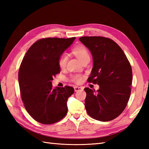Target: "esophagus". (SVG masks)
I'll list each match as a JSON object with an SVG mask.
<instances>
[{
  "instance_id": "obj_1",
  "label": "esophagus",
  "mask_w": 149,
  "mask_h": 149,
  "mask_svg": "<svg viewBox=\"0 0 149 149\" xmlns=\"http://www.w3.org/2000/svg\"><path fill=\"white\" fill-rule=\"evenodd\" d=\"M83 90V87H80V86H75L74 87V90L75 91H82Z\"/></svg>"
}]
</instances>
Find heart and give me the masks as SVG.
I'll use <instances>...</instances> for the list:
<instances>
[{
  "mask_svg": "<svg viewBox=\"0 0 149 149\" xmlns=\"http://www.w3.org/2000/svg\"><path fill=\"white\" fill-rule=\"evenodd\" d=\"M73 53L74 54L75 56L80 60L81 61H83V60L87 58H90V55L88 53V50L83 47H78L76 48L73 49ZM68 56L66 53H63L62 54L59 56L58 59V64L61 68L65 67L66 62H67ZM71 81L74 82L75 83H80L81 81V77L79 75H74L71 77Z\"/></svg>",
  "mask_w": 149,
  "mask_h": 149,
  "instance_id": "1",
  "label": "heart"
}]
</instances>
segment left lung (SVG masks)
Here are the masks:
<instances>
[{"label":"left lung","mask_w":149,"mask_h":149,"mask_svg":"<svg viewBox=\"0 0 149 149\" xmlns=\"http://www.w3.org/2000/svg\"><path fill=\"white\" fill-rule=\"evenodd\" d=\"M79 40L93 56V68L88 81L100 87L97 91L84 88L87 113L99 121H110L123 112L130 97V63L120 46L109 38L83 36Z\"/></svg>","instance_id":"1"}]
</instances>
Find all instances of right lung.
I'll return each mask as SVG.
<instances>
[{
  "instance_id": "obj_1",
  "label": "right lung",
  "mask_w": 149,
  "mask_h": 149,
  "mask_svg": "<svg viewBox=\"0 0 149 149\" xmlns=\"http://www.w3.org/2000/svg\"><path fill=\"white\" fill-rule=\"evenodd\" d=\"M75 38H47L38 40L29 50L19 68L18 82L22 100L28 113L43 124H52L64 118L67 100L74 88H53V77L60 72L59 56Z\"/></svg>"
}]
</instances>
